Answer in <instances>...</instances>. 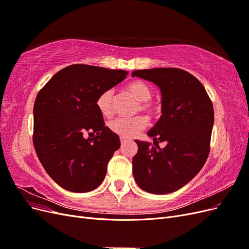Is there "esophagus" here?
Returning a JSON list of instances; mask_svg holds the SVG:
<instances>
[{"label": "esophagus", "mask_w": 249, "mask_h": 249, "mask_svg": "<svg viewBox=\"0 0 249 249\" xmlns=\"http://www.w3.org/2000/svg\"><path fill=\"white\" fill-rule=\"evenodd\" d=\"M125 142H126V139H124V138H120V143H122V145H124Z\"/></svg>", "instance_id": "esophagus-1"}]
</instances>
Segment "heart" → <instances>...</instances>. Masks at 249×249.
Wrapping results in <instances>:
<instances>
[{
	"instance_id": "b5f03b06",
	"label": "heart",
	"mask_w": 249,
	"mask_h": 249,
	"mask_svg": "<svg viewBox=\"0 0 249 249\" xmlns=\"http://www.w3.org/2000/svg\"><path fill=\"white\" fill-rule=\"evenodd\" d=\"M129 91L135 99L140 102L138 111L142 110L149 115H155L159 111L156 105L149 100L152 99V89L145 82L135 80L129 83L126 86ZM96 107L105 117H110L113 114V91L105 90L96 99ZM147 124V120L144 116H136L134 118H116L109 124L110 130L123 138H132L138 132L144 129Z\"/></svg>"
}]
</instances>
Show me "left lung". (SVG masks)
<instances>
[{
    "label": "left lung",
    "mask_w": 249,
    "mask_h": 249,
    "mask_svg": "<svg viewBox=\"0 0 249 249\" xmlns=\"http://www.w3.org/2000/svg\"><path fill=\"white\" fill-rule=\"evenodd\" d=\"M132 77L153 82L162 94V115L147 132L155 146L135 140L134 178L146 192H175L189 183L208 159L214 124L212 101L201 83L183 70H139ZM159 142L167 146L160 149Z\"/></svg>",
    "instance_id": "obj_1"
}]
</instances>
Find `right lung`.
Instances as JSON below:
<instances>
[{
  "instance_id": "obj_1",
  "label": "right lung",
  "mask_w": 249,
  "mask_h": 249,
  "mask_svg": "<svg viewBox=\"0 0 249 249\" xmlns=\"http://www.w3.org/2000/svg\"><path fill=\"white\" fill-rule=\"evenodd\" d=\"M127 71L72 64L42 87L34 103L33 144L48 175L65 190L89 192L106 177L107 165L120 146L105 125L96 99L124 81ZM96 133L85 139V133Z\"/></svg>"
}]
</instances>
